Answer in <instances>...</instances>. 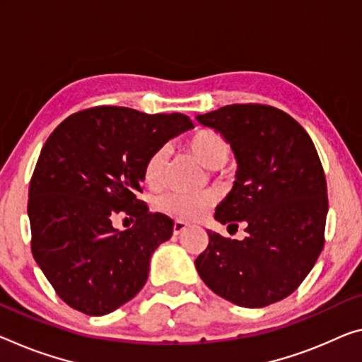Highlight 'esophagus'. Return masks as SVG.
Returning <instances> with one entry per match:
<instances>
[{"label":"esophagus","instance_id":"obj_1","mask_svg":"<svg viewBox=\"0 0 362 362\" xmlns=\"http://www.w3.org/2000/svg\"><path fill=\"white\" fill-rule=\"evenodd\" d=\"M187 226H189V225H187V223H185V221L176 220V221H175V225H173V235H181V233L185 231Z\"/></svg>","mask_w":362,"mask_h":362}]
</instances>
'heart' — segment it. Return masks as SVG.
Wrapping results in <instances>:
<instances>
[{"label":"heart","mask_w":362,"mask_h":362,"mask_svg":"<svg viewBox=\"0 0 362 362\" xmlns=\"http://www.w3.org/2000/svg\"><path fill=\"white\" fill-rule=\"evenodd\" d=\"M186 148L196 157L205 168L216 170L223 166L230 158L231 147L226 139L214 129L200 127L194 134L187 137ZM168 148L160 147L150 155L144 166V181L152 189H158L165 181V170L168 165ZM215 204L212 192L200 194H166L160 199L158 207L163 212L175 215L177 218L197 220Z\"/></svg>","instance_id":"b5f03b06"}]
</instances>
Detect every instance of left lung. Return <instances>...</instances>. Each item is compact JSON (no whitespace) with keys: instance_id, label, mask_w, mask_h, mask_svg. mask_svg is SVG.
<instances>
[{"instance_id":"obj_1","label":"left lung","mask_w":362,"mask_h":362,"mask_svg":"<svg viewBox=\"0 0 362 362\" xmlns=\"http://www.w3.org/2000/svg\"><path fill=\"white\" fill-rule=\"evenodd\" d=\"M196 119L223 136L238 170L215 210L221 225H247L243 241L209 233L196 269L215 294L265 308L301 285L324 247L329 212L324 168L303 126L267 105H228Z\"/></svg>"}]
</instances>
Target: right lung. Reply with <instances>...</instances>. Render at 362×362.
Masks as SVG:
<instances>
[{
	"instance_id": "obj_1",
	"label": "right lung",
	"mask_w": 362,
	"mask_h": 362,
	"mask_svg": "<svg viewBox=\"0 0 362 362\" xmlns=\"http://www.w3.org/2000/svg\"><path fill=\"white\" fill-rule=\"evenodd\" d=\"M192 127L180 113L97 107L71 115L47 139L29 187L32 254L72 309L110 314L146 285L150 257L175 223L137 199L144 166ZM121 213L136 221L126 232L110 223Z\"/></svg>"
}]
</instances>
